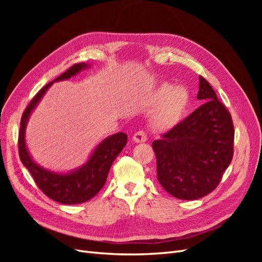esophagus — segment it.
Wrapping results in <instances>:
<instances>
[{
  "instance_id": "esophagus-1",
  "label": "esophagus",
  "mask_w": 262,
  "mask_h": 262,
  "mask_svg": "<svg viewBox=\"0 0 262 262\" xmlns=\"http://www.w3.org/2000/svg\"><path fill=\"white\" fill-rule=\"evenodd\" d=\"M133 140L137 142V143H142V142H145L147 140V134L143 130H139L138 132L134 133Z\"/></svg>"
}]
</instances>
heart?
<instances>
[{
	"instance_id": "obj_1",
	"label": "heart",
	"mask_w": 262,
	"mask_h": 262,
	"mask_svg": "<svg viewBox=\"0 0 262 262\" xmlns=\"http://www.w3.org/2000/svg\"><path fill=\"white\" fill-rule=\"evenodd\" d=\"M189 94L184 87H175L171 85H165L158 92L157 104L162 105L166 102V106L160 115V121L162 123H169L176 119L187 105Z\"/></svg>"
}]
</instances>
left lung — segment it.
<instances>
[{
	"label": "left lung",
	"instance_id": "8db88e82",
	"mask_svg": "<svg viewBox=\"0 0 262 262\" xmlns=\"http://www.w3.org/2000/svg\"><path fill=\"white\" fill-rule=\"evenodd\" d=\"M203 104L153 142L157 179L177 199L195 200L215 189L234 155L232 116L200 76Z\"/></svg>",
	"mask_w": 262,
	"mask_h": 262
}]
</instances>
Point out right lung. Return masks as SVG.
<instances>
[{
    "instance_id": "right-lung-1",
    "label": "right lung",
    "mask_w": 262,
    "mask_h": 262,
    "mask_svg": "<svg viewBox=\"0 0 262 262\" xmlns=\"http://www.w3.org/2000/svg\"><path fill=\"white\" fill-rule=\"evenodd\" d=\"M87 67L89 66L85 63H77L55 78L54 81L43 86L28 104L20 121L18 153L21 163L29 170L39 189L50 199L63 204L83 203L96 195L104 187L109 169L116 157L123 149L126 141H128V136L122 132L110 136L95 148L91 158L84 166L69 173H57L47 170L36 164L30 157L26 147L25 129L31 112L53 82L68 80Z\"/></svg>"
}]
</instances>
